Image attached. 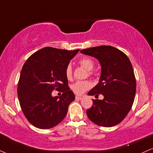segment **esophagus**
Segmentation results:
<instances>
[{
  "label": "esophagus",
  "instance_id": "esophagus-1",
  "mask_svg": "<svg viewBox=\"0 0 153 153\" xmlns=\"http://www.w3.org/2000/svg\"><path fill=\"white\" fill-rule=\"evenodd\" d=\"M82 98H83V97L82 96H79V95H76V96H75V100H82Z\"/></svg>",
  "mask_w": 153,
  "mask_h": 153
}]
</instances>
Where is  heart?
I'll use <instances>...</instances> for the list:
<instances>
[{"mask_svg":"<svg viewBox=\"0 0 153 153\" xmlns=\"http://www.w3.org/2000/svg\"><path fill=\"white\" fill-rule=\"evenodd\" d=\"M79 64L88 71V75H91L93 74V71L91 70L95 66V62L93 59L89 58V57H84L79 60ZM65 75L66 78L68 80H71L73 78V70H72V67L70 65L65 68ZM91 82L88 80H79V81H76L75 83L72 85L71 88L72 91L74 92L75 94L81 95L83 94L85 92L87 91L88 90H89L91 88Z\"/></svg>","mask_w":153,"mask_h":153,"instance_id":"obj_1","label":"heart"}]
</instances>
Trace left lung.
Returning <instances> with one entry per match:
<instances>
[{"label":"left lung","mask_w":153,"mask_h":153,"mask_svg":"<svg viewBox=\"0 0 153 153\" xmlns=\"http://www.w3.org/2000/svg\"><path fill=\"white\" fill-rule=\"evenodd\" d=\"M100 61L101 75L88 95H103L102 100H93L86 111L93 123L102 127H113L124 120L131 109L136 92V80L128 56L116 48L101 45L80 51Z\"/></svg>","instance_id":"left-lung-1"}]
</instances>
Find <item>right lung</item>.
<instances>
[{
	"instance_id": "obj_1",
	"label": "right lung",
	"mask_w": 153,
	"mask_h": 153,
	"mask_svg": "<svg viewBox=\"0 0 153 153\" xmlns=\"http://www.w3.org/2000/svg\"><path fill=\"white\" fill-rule=\"evenodd\" d=\"M78 51L45 47L24 63L18 82V97L24 115L33 126L49 129L65 118L69 105L75 100L65 70ZM53 89L62 92V96L53 97Z\"/></svg>"
}]
</instances>
